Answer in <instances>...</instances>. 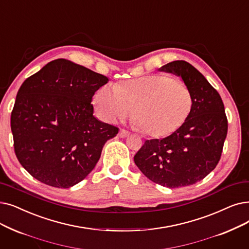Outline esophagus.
<instances>
[{
  "mask_svg": "<svg viewBox=\"0 0 249 249\" xmlns=\"http://www.w3.org/2000/svg\"><path fill=\"white\" fill-rule=\"evenodd\" d=\"M130 135V132H128L127 130H124V129H121L120 131H119V136L122 137V138H125L127 136Z\"/></svg>",
  "mask_w": 249,
  "mask_h": 249,
  "instance_id": "esophagus-1",
  "label": "esophagus"
}]
</instances>
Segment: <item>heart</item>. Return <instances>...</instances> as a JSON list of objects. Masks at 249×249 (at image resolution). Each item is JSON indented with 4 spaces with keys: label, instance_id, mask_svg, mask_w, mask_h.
<instances>
[{
    "label": "heart",
    "instance_id": "heart-1",
    "mask_svg": "<svg viewBox=\"0 0 249 249\" xmlns=\"http://www.w3.org/2000/svg\"><path fill=\"white\" fill-rule=\"evenodd\" d=\"M187 86L167 75H149L121 85L106 84L96 90L93 105L106 122L133 114L134 125L151 137L166 136L182 126L192 107Z\"/></svg>",
    "mask_w": 249,
    "mask_h": 249
}]
</instances>
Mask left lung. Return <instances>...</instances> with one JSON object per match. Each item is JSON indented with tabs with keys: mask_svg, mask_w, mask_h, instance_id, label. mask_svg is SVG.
I'll return each mask as SVG.
<instances>
[{
	"mask_svg": "<svg viewBox=\"0 0 249 249\" xmlns=\"http://www.w3.org/2000/svg\"><path fill=\"white\" fill-rule=\"evenodd\" d=\"M159 71L182 78L192 94V107L175 132L163 139L146 140L134 161L149 180L161 186H189L219 163L228 131L224 104L219 92L188 62H171Z\"/></svg>",
	"mask_w": 249,
	"mask_h": 249,
	"instance_id": "left-lung-1",
	"label": "left lung"
}]
</instances>
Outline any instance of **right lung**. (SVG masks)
<instances>
[{
  "label": "right lung",
  "instance_id": "add662e5",
  "mask_svg": "<svg viewBox=\"0 0 249 249\" xmlns=\"http://www.w3.org/2000/svg\"><path fill=\"white\" fill-rule=\"evenodd\" d=\"M109 81L66 59L48 63L17 92L11 114L16 157L47 185L69 188L82 181L118 128L93 116L94 92Z\"/></svg>",
  "mask_w": 249,
  "mask_h": 249
}]
</instances>
